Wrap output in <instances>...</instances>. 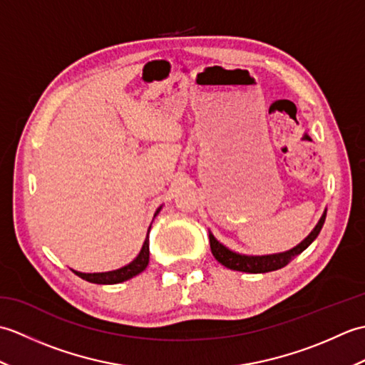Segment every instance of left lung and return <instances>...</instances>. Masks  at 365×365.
Segmentation results:
<instances>
[{
	"mask_svg": "<svg viewBox=\"0 0 365 365\" xmlns=\"http://www.w3.org/2000/svg\"><path fill=\"white\" fill-rule=\"evenodd\" d=\"M324 220H327V210L323 212L322 218L319 220V222H317V226L312 229L311 234L302 240L299 245L292 247V250H289V251L276 252V254H265V255H247V254H240V252L232 251L227 246L220 243L218 240L215 238L212 232L208 230L212 254L215 255V259L226 268L235 269V271H243V273H252V274L268 273V271L284 268L287 263L292 262L304 250H307L314 240L319 237L320 230L324 224Z\"/></svg>",
	"mask_w": 365,
	"mask_h": 365,
	"instance_id": "1",
	"label": "left lung"
}]
</instances>
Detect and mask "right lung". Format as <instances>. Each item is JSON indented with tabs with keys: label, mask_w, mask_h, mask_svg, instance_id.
<instances>
[{
	"label": "right lung",
	"mask_w": 365,
	"mask_h": 365,
	"mask_svg": "<svg viewBox=\"0 0 365 365\" xmlns=\"http://www.w3.org/2000/svg\"><path fill=\"white\" fill-rule=\"evenodd\" d=\"M161 208H163V205H160L157 208L153 218L160 213ZM150 227H152V224L149 226V229H147V235H145L141 251H139V254L128 263V265L118 268V269H113V271H105V273H81V271H75V269H72V271L76 276H80L81 279H84V281L92 282V284L110 285V284H119L123 281H128V279L139 274L141 271H144L147 268V265H149V232H150Z\"/></svg>",
	"instance_id": "add662e5"
}]
</instances>
